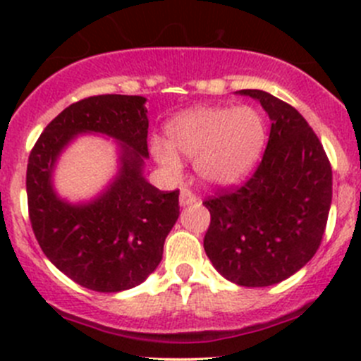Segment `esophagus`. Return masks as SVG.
<instances>
[{"label": "esophagus", "instance_id": "1", "mask_svg": "<svg viewBox=\"0 0 361 361\" xmlns=\"http://www.w3.org/2000/svg\"><path fill=\"white\" fill-rule=\"evenodd\" d=\"M197 202L195 194H192V190H188L187 187H181L180 190V204L181 206H190V204Z\"/></svg>", "mask_w": 361, "mask_h": 361}]
</instances>
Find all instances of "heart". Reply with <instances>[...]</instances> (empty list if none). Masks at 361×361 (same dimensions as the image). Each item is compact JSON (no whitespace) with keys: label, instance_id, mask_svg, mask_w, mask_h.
Here are the masks:
<instances>
[{"label":"heart","instance_id":"heart-1","mask_svg":"<svg viewBox=\"0 0 361 361\" xmlns=\"http://www.w3.org/2000/svg\"><path fill=\"white\" fill-rule=\"evenodd\" d=\"M265 120L255 108H194L167 123V140L152 141V154L171 176L181 171L180 155L194 159L199 180L228 187L253 169L265 143Z\"/></svg>","mask_w":361,"mask_h":361}]
</instances>
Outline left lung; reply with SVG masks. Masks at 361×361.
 <instances>
[{"label":"left lung","mask_w":361,"mask_h":361,"mask_svg":"<svg viewBox=\"0 0 361 361\" xmlns=\"http://www.w3.org/2000/svg\"><path fill=\"white\" fill-rule=\"evenodd\" d=\"M271 118L267 148L253 176L204 201L211 224L204 250L213 267L241 286H271L300 271L322 245L332 204V167L304 116L257 89Z\"/></svg>","instance_id":"1"}]
</instances>
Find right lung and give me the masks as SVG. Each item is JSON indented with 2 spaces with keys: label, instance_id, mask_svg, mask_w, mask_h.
Here are the masks:
<instances>
[{
  "label": "right lung",
  "instance_id": "right-lung-1",
  "mask_svg": "<svg viewBox=\"0 0 361 361\" xmlns=\"http://www.w3.org/2000/svg\"><path fill=\"white\" fill-rule=\"evenodd\" d=\"M143 96L104 94L73 103L42 133L25 174L29 220L43 253L61 272L94 292L141 285L162 260L164 241L180 216V190L160 192L143 176L148 116ZM78 133L119 141V173L92 202L56 195L53 167Z\"/></svg>",
  "mask_w": 361,
  "mask_h": 361
}]
</instances>
